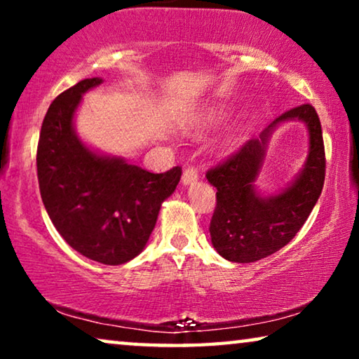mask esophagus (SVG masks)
Listing matches in <instances>:
<instances>
[{
    "label": "esophagus",
    "mask_w": 359,
    "mask_h": 359,
    "mask_svg": "<svg viewBox=\"0 0 359 359\" xmlns=\"http://www.w3.org/2000/svg\"><path fill=\"white\" fill-rule=\"evenodd\" d=\"M198 170L194 168V166H188V168L184 170L183 173V184H189V183H194L196 180H198Z\"/></svg>",
    "instance_id": "esophagus-1"
}]
</instances>
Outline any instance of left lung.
Returning <instances> with one entry per match:
<instances>
[{
  "label": "left lung",
  "instance_id": "left-lung-1",
  "mask_svg": "<svg viewBox=\"0 0 359 359\" xmlns=\"http://www.w3.org/2000/svg\"><path fill=\"white\" fill-rule=\"evenodd\" d=\"M301 118L311 135L306 168L294 184L274 198L254 194L252 181L264 158L267 130L278 121ZM325 147L316 107L301 104L273 121L259 139H250L205 173L217 189L209 232L214 248L225 259L252 263L276 253L296 237L311 215L325 181Z\"/></svg>",
  "mask_w": 359,
  "mask_h": 359
}]
</instances>
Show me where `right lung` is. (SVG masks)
I'll return each mask as SVG.
<instances>
[{"label": "right lung", "instance_id": "add662e5", "mask_svg": "<svg viewBox=\"0 0 359 359\" xmlns=\"http://www.w3.org/2000/svg\"><path fill=\"white\" fill-rule=\"evenodd\" d=\"M88 78L60 93L43 117L37 144L42 203L58 233L83 257L122 264L144 250L161 203L176 189L181 166L150 173L93 154L72 127L81 95L100 85Z\"/></svg>", "mask_w": 359, "mask_h": 359}]
</instances>
